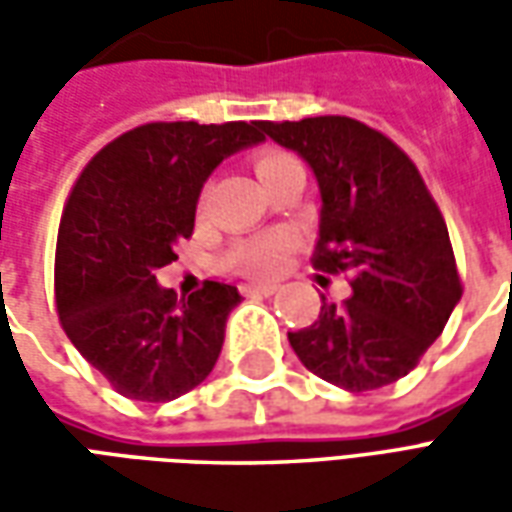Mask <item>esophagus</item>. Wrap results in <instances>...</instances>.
<instances>
[{
  "mask_svg": "<svg viewBox=\"0 0 512 512\" xmlns=\"http://www.w3.org/2000/svg\"><path fill=\"white\" fill-rule=\"evenodd\" d=\"M244 293H257V296H274L277 293V285L274 282H246Z\"/></svg>",
  "mask_w": 512,
  "mask_h": 512,
  "instance_id": "esophagus-1",
  "label": "esophagus"
}]
</instances>
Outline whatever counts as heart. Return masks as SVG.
I'll return each instance as SVG.
<instances>
[{
    "label": "heart",
    "instance_id": "heart-1",
    "mask_svg": "<svg viewBox=\"0 0 512 512\" xmlns=\"http://www.w3.org/2000/svg\"><path fill=\"white\" fill-rule=\"evenodd\" d=\"M290 164H299V161L290 156V153H277V150H271V153L257 156L255 169L257 175H260V180H268L274 172L290 167ZM288 249L290 235L257 233L244 238V241H238V244L227 252L224 263L230 268H235V271L246 274V277H271V274H277L279 268H282Z\"/></svg>",
    "mask_w": 512,
    "mask_h": 512
}]
</instances>
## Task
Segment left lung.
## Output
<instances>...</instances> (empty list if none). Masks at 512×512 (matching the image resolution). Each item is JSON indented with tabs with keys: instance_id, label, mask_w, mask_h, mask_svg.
I'll use <instances>...</instances> for the list:
<instances>
[{
	"instance_id": "8db88e82",
	"label": "left lung",
	"mask_w": 512,
	"mask_h": 512,
	"mask_svg": "<svg viewBox=\"0 0 512 512\" xmlns=\"http://www.w3.org/2000/svg\"><path fill=\"white\" fill-rule=\"evenodd\" d=\"M321 189L312 266L348 274L351 299H323L318 321L288 332L301 365L348 392L408 376L444 332L463 285L450 233L414 161L354 117L266 123Z\"/></svg>"
}]
</instances>
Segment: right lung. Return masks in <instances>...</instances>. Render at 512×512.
I'll list each match as a JSON object with an SVG mask.
<instances>
[{
  "instance_id": "right-lung-1",
  "label": "right lung",
  "mask_w": 512,
  "mask_h": 512,
  "mask_svg": "<svg viewBox=\"0 0 512 512\" xmlns=\"http://www.w3.org/2000/svg\"><path fill=\"white\" fill-rule=\"evenodd\" d=\"M263 126L147 123L101 147L73 183L54 257L57 315L123 397L167 403L216 365L238 288L205 279L178 299L156 271L194 230L202 183L230 153L263 142Z\"/></svg>"
}]
</instances>
